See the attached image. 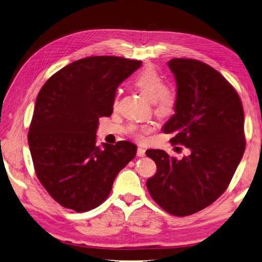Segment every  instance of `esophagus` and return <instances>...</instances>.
<instances>
[{
  "label": "esophagus",
  "instance_id": "obj_1",
  "mask_svg": "<svg viewBox=\"0 0 262 262\" xmlns=\"http://www.w3.org/2000/svg\"><path fill=\"white\" fill-rule=\"evenodd\" d=\"M144 155H145V150L142 149V147H138V150H137V156L143 157Z\"/></svg>",
  "mask_w": 262,
  "mask_h": 262
}]
</instances>
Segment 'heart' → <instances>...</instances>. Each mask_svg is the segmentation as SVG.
Masks as SVG:
<instances>
[{"mask_svg":"<svg viewBox=\"0 0 262 262\" xmlns=\"http://www.w3.org/2000/svg\"><path fill=\"white\" fill-rule=\"evenodd\" d=\"M134 84L139 89L140 92L150 100L154 101L155 113L162 119L171 117L176 112L178 97L173 90L165 85V79L154 67L146 66L139 71L134 77ZM118 104V97L115 98L113 105ZM154 130V126L149 124L141 126H133L132 135L134 137L142 141L145 134Z\"/></svg>","mask_w":262,"mask_h":262,"instance_id":"obj_1","label":"heart"}]
</instances>
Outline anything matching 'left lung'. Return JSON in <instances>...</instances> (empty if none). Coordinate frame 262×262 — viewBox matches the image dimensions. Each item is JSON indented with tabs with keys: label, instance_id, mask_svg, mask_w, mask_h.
Listing matches in <instances>:
<instances>
[{
	"label": "left lung",
	"instance_id": "obj_1",
	"mask_svg": "<svg viewBox=\"0 0 262 262\" xmlns=\"http://www.w3.org/2000/svg\"><path fill=\"white\" fill-rule=\"evenodd\" d=\"M176 113L164 125L172 144L190 153L181 159L149 150L156 173L147 179L151 197L166 212L187 216L209 207L228 187L245 150L244 111L234 88L213 67L192 59H172Z\"/></svg>",
	"mask_w": 262,
	"mask_h": 262
}]
</instances>
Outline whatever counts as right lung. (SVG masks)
I'll list each match as a JSON object with an SVG mask.
<instances>
[{"mask_svg": "<svg viewBox=\"0 0 262 262\" xmlns=\"http://www.w3.org/2000/svg\"><path fill=\"white\" fill-rule=\"evenodd\" d=\"M120 56H89L52 75L40 89L28 140L36 176L49 195L76 212L97 208L136 156L129 141L96 144L101 117L113 111L117 89L141 66Z\"/></svg>", "mask_w": 262, "mask_h": 262, "instance_id": "1", "label": "right lung"}]
</instances>
